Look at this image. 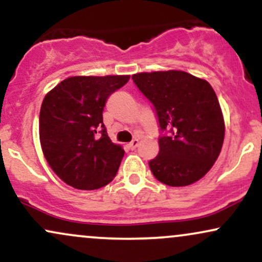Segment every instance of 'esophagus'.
<instances>
[{
	"label": "esophagus",
	"mask_w": 262,
	"mask_h": 262,
	"mask_svg": "<svg viewBox=\"0 0 262 262\" xmlns=\"http://www.w3.org/2000/svg\"><path fill=\"white\" fill-rule=\"evenodd\" d=\"M138 145H139V140L138 139H133L129 143V148H130L132 150H135L138 148Z\"/></svg>",
	"instance_id": "obj_1"
}]
</instances>
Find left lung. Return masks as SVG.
I'll list each match as a JSON object with an SVG mask.
<instances>
[{"label":"left lung","mask_w":262,"mask_h":262,"mask_svg":"<svg viewBox=\"0 0 262 262\" xmlns=\"http://www.w3.org/2000/svg\"><path fill=\"white\" fill-rule=\"evenodd\" d=\"M154 106L161 135L159 155L149 161L156 180L182 187L206 175L224 140V119L214 90L185 71H155L132 76Z\"/></svg>","instance_id":"8db88e82"}]
</instances>
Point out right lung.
I'll return each instance as SVG.
<instances>
[{"mask_svg":"<svg viewBox=\"0 0 262 262\" xmlns=\"http://www.w3.org/2000/svg\"><path fill=\"white\" fill-rule=\"evenodd\" d=\"M129 75L74 76L47 93L39 114V137L48 164L69 186L97 189L117 175L124 155L103 124L106 102Z\"/></svg>","mask_w":262,"mask_h":262,"instance_id":"1","label":"right lung"}]
</instances>
